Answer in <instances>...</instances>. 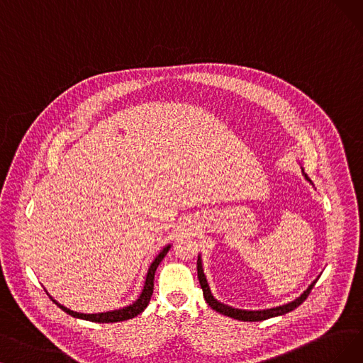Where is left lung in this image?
Segmentation results:
<instances>
[{
  "label": "left lung",
  "instance_id": "8db88e82",
  "mask_svg": "<svg viewBox=\"0 0 363 363\" xmlns=\"http://www.w3.org/2000/svg\"><path fill=\"white\" fill-rule=\"evenodd\" d=\"M302 174L303 177H306L310 183L311 180L308 179V176L306 172H303L302 169ZM196 268H198V280H199V284H201V289H202V294H204V298L207 301L208 306L216 310L217 313H220L223 315H228V317H232V318H237V320H241V322H260V320H267V318H271V317H277V315H283L286 313H291L294 311L295 308H298L301 303L307 299V296L310 295L311 289L314 287V284L317 283L318 277L307 287V291H303L296 299H294L292 302H287L284 303V306H279V307H274V308H267V310H241V308H235V307H230V306H226V303L217 301L213 294H211V289H210V284H208V280L204 274V265H202V257L201 255H198V262H196Z\"/></svg>",
  "mask_w": 363,
  "mask_h": 363
}]
</instances>
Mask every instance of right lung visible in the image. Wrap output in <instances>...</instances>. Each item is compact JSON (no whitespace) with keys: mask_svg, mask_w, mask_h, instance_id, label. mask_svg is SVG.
Segmentation results:
<instances>
[{"mask_svg":"<svg viewBox=\"0 0 363 363\" xmlns=\"http://www.w3.org/2000/svg\"><path fill=\"white\" fill-rule=\"evenodd\" d=\"M171 249V244H167L165 247L159 252V255L153 259V262L150 264L147 274H146V280H144V286H143V291L140 294V296L133 302L129 303V306L119 308V310H111V311H106V313H95V314H84V313H77V311H72L69 308H67L62 303L57 302L53 296H50V299L56 303L57 307H60L62 311H65L67 314L76 317V318H83V320H89V322H95V323H116V322H123V320H129V318H134L137 317L140 313H143L146 310V307L149 306L150 298L153 295V281H155V272L159 267V264L162 262V259L165 257V255L168 253V250Z\"/></svg>","mask_w":363,"mask_h":363,"instance_id":"obj_1","label":"right lung"}]
</instances>
